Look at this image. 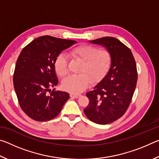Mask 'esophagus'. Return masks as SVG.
Segmentation results:
<instances>
[{"label": "esophagus", "instance_id": "1", "mask_svg": "<svg viewBox=\"0 0 159 159\" xmlns=\"http://www.w3.org/2000/svg\"><path fill=\"white\" fill-rule=\"evenodd\" d=\"M80 96V95H76V94H71V95H70V97H71V98H79Z\"/></svg>", "mask_w": 159, "mask_h": 159}]
</instances>
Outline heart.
<instances>
[{
  "mask_svg": "<svg viewBox=\"0 0 159 159\" xmlns=\"http://www.w3.org/2000/svg\"><path fill=\"white\" fill-rule=\"evenodd\" d=\"M74 59L82 61L79 75L70 76L62 81V88L72 94L83 92L90 83H96L104 79L111 64V55L107 49H98L91 45L76 46L70 51ZM54 66L56 73L61 77L68 73L66 58L63 55L56 57Z\"/></svg>",
  "mask_w": 159,
  "mask_h": 159,
  "instance_id": "b5f03b06",
  "label": "heart"
}]
</instances>
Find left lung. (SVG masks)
Here are the masks:
<instances>
[{"instance_id": "left-lung-1", "label": "left lung", "mask_w": 159, "mask_h": 159, "mask_svg": "<svg viewBox=\"0 0 159 159\" xmlns=\"http://www.w3.org/2000/svg\"><path fill=\"white\" fill-rule=\"evenodd\" d=\"M90 42L105 47L111 55V64L104 79L86 93L89 104L83 111L91 121L109 124L121 117L130 105L138 80L135 60L131 50L116 38Z\"/></svg>"}]
</instances>
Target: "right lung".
<instances>
[{
	"label": "right lung",
	"instance_id": "1",
	"mask_svg": "<svg viewBox=\"0 0 159 159\" xmlns=\"http://www.w3.org/2000/svg\"><path fill=\"white\" fill-rule=\"evenodd\" d=\"M76 43L71 40L43 36L23 48L16 62L13 83L23 111L37 121H47L60 114L69 99L68 93L50 92L58 84L54 62L64 50Z\"/></svg>",
	"mask_w": 159,
	"mask_h": 159
}]
</instances>
